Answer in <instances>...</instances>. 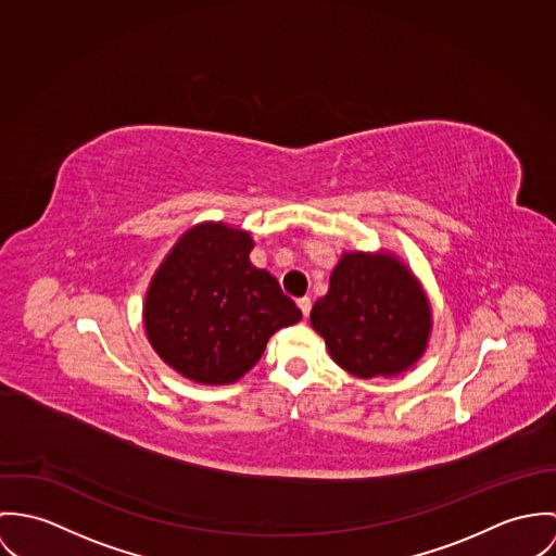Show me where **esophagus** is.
Returning <instances> with one entry per match:
<instances>
[{"label": "esophagus", "mask_w": 556, "mask_h": 556, "mask_svg": "<svg viewBox=\"0 0 556 556\" xmlns=\"http://www.w3.org/2000/svg\"><path fill=\"white\" fill-rule=\"evenodd\" d=\"M299 308H301L303 317H308V313H311V299H299Z\"/></svg>", "instance_id": "obj_1"}]
</instances>
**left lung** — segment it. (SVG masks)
<instances>
[{
  "label": "left lung",
  "instance_id": "8db88e82",
  "mask_svg": "<svg viewBox=\"0 0 556 556\" xmlns=\"http://www.w3.org/2000/svg\"><path fill=\"white\" fill-rule=\"evenodd\" d=\"M311 326L341 369L363 379L392 377L422 358L431 303L394 253L354 251L334 266L328 294L311 308Z\"/></svg>",
  "mask_w": 556,
  "mask_h": 556
}]
</instances>
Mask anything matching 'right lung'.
Masks as SVG:
<instances>
[{
	"label": "right lung",
	"instance_id": "1",
	"mask_svg": "<svg viewBox=\"0 0 556 556\" xmlns=\"http://www.w3.org/2000/svg\"><path fill=\"white\" fill-rule=\"evenodd\" d=\"M253 239L222 222L187 230L155 270L144 299V330L157 356L208 386L241 379L268 339L301 321L277 279L249 260Z\"/></svg>",
	"mask_w": 556,
	"mask_h": 556
}]
</instances>
